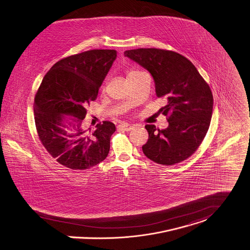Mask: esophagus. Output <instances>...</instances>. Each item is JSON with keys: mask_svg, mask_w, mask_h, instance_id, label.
<instances>
[{"mask_svg": "<svg viewBox=\"0 0 250 250\" xmlns=\"http://www.w3.org/2000/svg\"><path fill=\"white\" fill-rule=\"evenodd\" d=\"M118 129L129 132V131H132L134 129V126H132L130 124H127V123H121V124L118 125Z\"/></svg>", "mask_w": 250, "mask_h": 250, "instance_id": "1", "label": "esophagus"}]
</instances>
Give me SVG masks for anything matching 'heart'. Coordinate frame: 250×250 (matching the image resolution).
<instances>
[{
    "label": "heart",
    "mask_w": 250,
    "mask_h": 250,
    "mask_svg": "<svg viewBox=\"0 0 250 250\" xmlns=\"http://www.w3.org/2000/svg\"><path fill=\"white\" fill-rule=\"evenodd\" d=\"M139 72H141V71H140V70H137V69H130V70H128V72H127V77H128V79H129V78L135 76V75H136V74L139 73Z\"/></svg>",
    "instance_id": "heart-1"
}]
</instances>
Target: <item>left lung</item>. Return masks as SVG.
I'll return each instance as SVG.
<instances>
[{"instance_id": "left-lung-1", "label": "left lung", "mask_w": 250, "mask_h": 250, "mask_svg": "<svg viewBox=\"0 0 250 250\" xmlns=\"http://www.w3.org/2000/svg\"><path fill=\"white\" fill-rule=\"evenodd\" d=\"M124 54L152 74L157 96L167 99L160 112L169 126L162 130L145 126L149 138L142 146L144 155L162 165L190 158L210 126L213 95L209 85L192 62L176 51L150 47L126 50Z\"/></svg>"}]
</instances>
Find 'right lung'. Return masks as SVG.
Returning <instances> with one entry per match:
<instances>
[{"mask_svg": "<svg viewBox=\"0 0 250 250\" xmlns=\"http://www.w3.org/2000/svg\"><path fill=\"white\" fill-rule=\"evenodd\" d=\"M117 51L91 49L56 62L46 72L34 98L38 137L48 154L71 170H86L107 158L115 125L103 121L84 129L87 106L97 97ZM66 116L75 123L69 129Z\"/></svg>", "mask_w": 250, "mask_h": 250, "instance_id": "right-lung-1", "label": "right lung"}]
</instances>
